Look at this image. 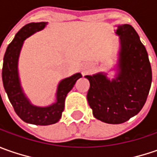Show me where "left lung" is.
<instances>
[{
  "label": "left lung",
  "mask_w": 157,
  "mask_h": 157,
  "mask_svg": "<svg viewBox=\"0 0 157 157\" xmlns=\"http://www.w3.org/2000/svg\"><path fill=\"white\" fill-rule=\"evenodd\" d=\"M121 40L117 78L103 73L86 76L90 82L87 100L94 116L103 122L121 124L142 110L152 82V71L145 46L129 24L116 29Z\"/></svg>",
  "instance_id": "8db88e82"
}]
</instances>
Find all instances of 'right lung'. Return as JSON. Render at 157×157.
<instances>
[{
	"label": "right lung",
	"mask_w": 157,
	"mask_h": 157,
	"mask_svg": "<svg viewBox=\"0 0 157 157\" xmlns=\"http://www.w3.org/2000/svg\"><path fill=\"white\" fill-rule=\"evenodd\" d=\"M46 24L45 21L31 22L21 28L7 48L2 66L3 86L16 114L27 123L40 126L52 125L59 121L64 108L66 95L74 86L76 81L82 77L80 73H76L60 82L57 87V102L50 106L39 107L31 105L24 96L17 71L20 51L23 41L36 31L43 29Z\"/></svg>",
	"instance_id": "add662e5"
}]
</instances>
